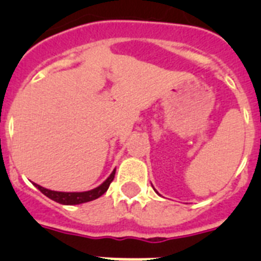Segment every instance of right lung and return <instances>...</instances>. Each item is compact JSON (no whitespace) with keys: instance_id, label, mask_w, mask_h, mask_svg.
I'll return each instance as SVG.
<instances>
[{"instance_id":"add662e5","label":"right lung","mask_w":261,"mask_h":261,"mask_svg":"<svg viewBox=\"0 0 261 261\" xmlns=\"http://www.w3.org/2000/svg\"><path fill=\"white\" fill-rule=\"evenodd\" d=\"M115 172H116V168H115L114 171L111 172L110 176L103 181L102 184L96 188L91 191H85V192H57V191H50L44 188V187L39 186V184L34 183V186L40 191L43 195H45L47 197H49L50 200L53 201L59 202V204L62 205H78V204H84V202H89L93 201V200L98 199L103 193L107 192L108 187H110L111 181L114 180L115 177Z\"/></svg>"}]
</instances>
